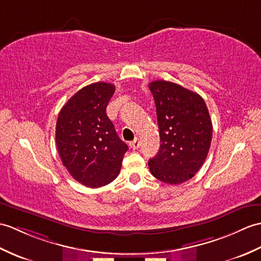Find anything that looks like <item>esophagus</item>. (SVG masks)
Wrapping results in <instances>:
<instances>
[{
  "label": "esophagus",
  "instance_id": "34e87169",
  "mask_svg": "<svg viewBox=\"0 0 261 261\" xmlns=\"http://www.w3.org/2000/svg\"><path fill=\"white\" fill-rule=\"evenodd\" d=\"M129 144H130V147H131L132 149H138L139 147H140V140H139L138 138H136L135 140L131 141Z\"/></svg>",
  "mask_w": 261,
  "mask_h": 261
}]
</instances>
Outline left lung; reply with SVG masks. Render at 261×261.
<instances>
[{
    "label": "left lung",
    "instance_id": "left-lung-1",
    "mask_svg": "<svg viewBox=\"0 0 261 261\" xmlns=\"http://www.w3.org/2000/svg\"><path fill=\"white\" fill-rule=\"evenodd\" d=\"M156 107L160 149L149 160L154 178L180 185L195 175L207 158L213 123L198 93L165 80L149 84Z\"/></svg>",
    "mask_w": 261,
    "mask_h": 261
}]
</instances>
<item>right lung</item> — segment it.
Instances as JSON below:
<instances>
[{"instance_id": "1", "label": "right lung", "mask_w": 261, "mask_h": 261, "mask_svg": "<svg viewBox=\"0 0 261 261\" xmlns=\"http://www.w3.org/2000/svg\"><path fill=\"white\" fill-rule=\"evenodd\" d=\"M114 91L111 83L89 84L65 103L58 117L56 141L60 158L72 177L89 188L112 182L128 150L107 116Z\"/></svg>"}]
</instances>
